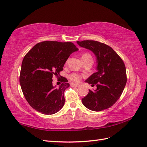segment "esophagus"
Masks as SVG:
<instances>
[{
    "instance_id": "obj_1",
    "label": "esophagus",
    "mask_w": 147,
    "mask_h": 147,
    "mask_svg": "<svg viewBox=\"0 0 147 147\" xmlns=\"http://www.w3.org/2000/svg\"><path fill=\"white\" fill-rule=\"evenodd\" d=\"M70 86L72 87H79V84H74V83H71L70 84Z\"/></svg>"
}]
</instances>
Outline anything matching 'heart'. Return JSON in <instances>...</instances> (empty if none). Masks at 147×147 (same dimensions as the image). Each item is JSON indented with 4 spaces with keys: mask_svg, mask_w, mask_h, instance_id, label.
I'll return each mask as SVG.
<instances>
[{
    "mask_svg": "<svg viewBox=\"0 0 147 147\" xmlns=\"http://www.w3.org/2000/svg\"><path fill=\"white\" fill-rule=\"evenodd\" d=\"M91 56L87 53H85L82 55V61H84L85 60L87 59V58H90ZM68 78L71 80L73 81L74 82H79L80 79V76H79V74H76V73H72L69 75V76H68Z\"/></svg>",
    "mask_w": 147,
    "mask_h": 147,
    "instance_id": "heart-1",
    "label": "heart"
}]
</instances>
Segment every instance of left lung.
Returning <instances> with one entry per match:
<instances>
[{
  "label": "left lung",
  "mask_w": 147,
  "mask_h": 147,
  "mask_svg": "<svg viewBox=\"0 0 147 147\" xmlns=\"http://www.w3.org/2000/svg\"><path fill=\"white\" fill-rule=\"evenodd\" d=\"M80 47L92 51L97 58V71L86 80L97 89L82 99L84 106L94 111L111 107L119 99L126 86L127 77L125 63L113 49L93 40L77 41Z\"/></svg>",
  "instance_id": "8db88e82"
}]
</instances>
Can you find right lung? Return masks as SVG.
<instances>
[{
    "label": "right lung",
    "mask_w": 147,
    "mask_h": 147,
    "mask_svg": "<svg viewBox=\"0 0 147 147\" xmlns=\"http://www.w3.org/2000/svg\"><path fill=\"white\" fill-rule=\"evenodd\" d=\"M78 50L71 42L46 41L32 47L25 55L19 77L21 87L29 105L43 115H53L65 104L64 91L70 84L61 77L58 87L53 86L52 78L63 70L68 58Z\"/></svg>",
    "instance_id": "obj_1"
}]
</instances>
